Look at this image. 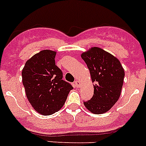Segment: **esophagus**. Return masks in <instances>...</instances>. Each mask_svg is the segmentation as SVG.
Segmentation results:
<instances>
[{
  "label": "esophagus",
  "instance_id": "esophagus-1",
  "mask_svg": "<svg viewBox=\"0 0 146 146\" xmlns=\"http://www.w3.org/2000/svg\"><path fill=\"white\" fill-rule=\"evenodd\" d=\"M75 86H76V87H80V82L79 80H76L75 81Z\"/></svg>",
  "mask_w": 146,
  "mask_h": 146
}]
</instances>
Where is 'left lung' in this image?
<instances>
[{
    "label": "left lung",
    "mask_w": 146,
    "mask_h": 146,
    "mask_svg": "<svg viewBox=\"0 0 146 146\" xmlns=\"http://www.w3.org/2000/svg\"><path fill=\"white\" fill-rule=\"evenodd\" d=\"M81 57L86 63L94 83L93 97L83 104L94 114L106 113L121 95L124 69L115 56L100 47L89 49L81 54Z\"/></svg>",
    "instance_id": "8db88e82"
}]
</instances>
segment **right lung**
<instances>
[{"label": "right lung", "mask_w": 146, "mask_h": 146, "mask_svg": "<svg viewBox=\"0 0 146 146\" xmlns=\"http://www.w3.org/2000/svg\"><path fill=\"white\" fill-rule=\"evenodd\" d=\"M56 52L44 50L27 61L22 82L27 100L36 112L49 115L63 107L73 86L63 80V73L55 63Z\"/></svg>", "instance_id": "right-lung-1"}]
</instances>
